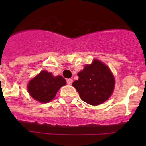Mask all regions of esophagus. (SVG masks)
I'll return each instance as SVG.
<instances>
[{"label": "esophagus", "mask_w": 146, "mask_h": 146, "mask_svg": "<svg viewBox=\"0 0 146 146\" xmlns=\"http://www.w3.org/2000/svg\"><path fill=\"white\" fill-rule=\"evenodd\" d=\"M73 82V80L72 79H67L66 80V83L68 85H71Z\"/></svg>", "instance_id": "esophagus-1"}]
</instances>
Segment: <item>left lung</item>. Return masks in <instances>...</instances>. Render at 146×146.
<instances>
[{
	"label": "left lung",
	"mask_w": 146,
	"mask_h": 146,
	"mask_svg": "<svg viewBox=\"0 0 146 146\" xmlns=\"http://www.w3.org/2000/svg\"><path fill=\"white\" fill-rule=\"evenodd\" d=\"M79 79L72 86L82 101L91 105H98L106 101L114 89L115 80L110 69L103 63L94 60L77 74Z\"/></svg>",
	"instance_id": "8db88e82"
}]
</instances>
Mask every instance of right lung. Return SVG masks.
Wrapping results in <instances>:
<instances>
[{"label": "right lung", "instance_id": "obj_1", "mask_svg": "<svg viewBox=\"0 0 146 146\" xmlns=\"http://www.w3.org/2000/svg\"><path fill=\"white\" fill-rule=\"evenodd\" d=\"M64 85L66 80L63 77H53L51 73L42 71L28 82V90L30 95L37 101L49 102Z\"/></svg>", "mask_w": 146, "mask_h": 146}]
</instances>
